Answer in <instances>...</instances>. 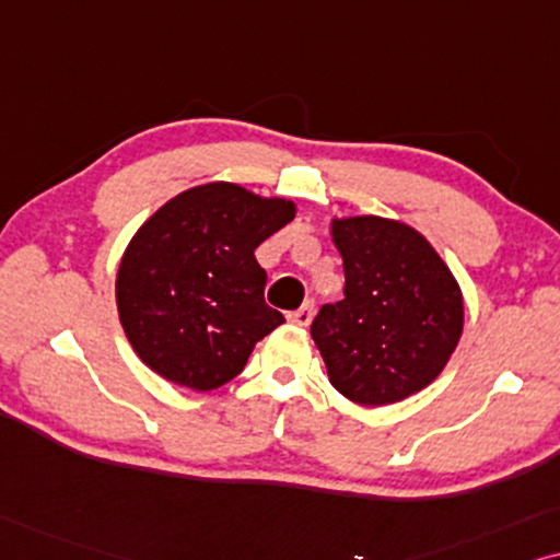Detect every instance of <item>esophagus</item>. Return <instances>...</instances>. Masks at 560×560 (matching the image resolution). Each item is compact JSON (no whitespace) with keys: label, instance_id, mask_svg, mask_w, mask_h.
Instances as JSON below:
<instances>
[{"label":"esophagus","instance_id":"obj_1","mask_svg":"<svg viewBox=\"0 0 560 560\" xmlns=\"http://www.w3.org/2000/svg\"><path fill=\"white\" fill-rule=\"evenodd\" d=\"M287 319L292 325H300V327H307L310 323H312V302H307V304H302L300 310H294V312H289L287 315Z\"/></svg>","mask_w":560,"mask_h":560}]
</instances>
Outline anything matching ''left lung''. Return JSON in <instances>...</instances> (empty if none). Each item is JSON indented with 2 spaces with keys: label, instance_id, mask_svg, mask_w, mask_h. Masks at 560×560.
I'll list each match as a JSON object with an SVG mask.
<instances>
[{
  "label": "left lung",
  "instance_id": "8db88e82",
  "mask_svg": "<svg viewBox=\"0 0 560 560\" xmlns=\"http://www.w3.org/2000/svg\"><path fill=\"white\" fill-rule=\"evenodd\" d=\"M342 300L312 323L330 384L363 407L412 397L435 382L464 332V294L428 237L378 214L332 218Z\"/></svg>",
  "mask_w": 560,
  "mask_h": 560
}]
</instances>
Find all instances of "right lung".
Here are the masks:
<instances>
[{
	"label": "right lung",
	"instance_id": "obj_1",
	"mask_svg": "<svg viewBox=\"0 0 560 560\" xmlns=\"http://www.w3.org/2000/svg\"><path fill=\"white\" fill-rule=\"evenodd\" d=\"M294 214L292 199L230 182L191 186L159 207L115 281L119 325L140 361L194 392L241 374L256 342L284 323L264 302L266 271L253 250Z\"/></svg>",
	"mask_w": 560,
	"mask_h": 560
}]
</instances>
